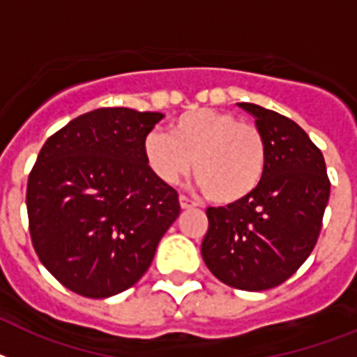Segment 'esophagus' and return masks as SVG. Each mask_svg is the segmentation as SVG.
<instances>
[{"instance_id": "1", "label": "esophagus", "mask_w": 357, "mask_h": 357, "mask_svg": "<svg viewBox=\"0 0 357 357\" xmlns=\"http://www.w3.org/2000/svg\"><path fill=\"white\" fill-rule=\"evenodd\" d=\"M179 205H181V208H194V207H196V204H194L192 199L187 198V196H183V194L179 196Z\"/></svg>"}]
</instances>
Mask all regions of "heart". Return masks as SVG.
<instances>
[{"label":"heart","mask_w":357,"mask_h":357,"mask_svg":"<svg viewBox=\"0 0 357 357\" xmlns=\"http://www.w3.org/2000/svg\"><path fill=\"white\" fill-rule=\"evenodd\" d=\"M143 153L150 170L169 185L179 183L194 161L199 187L220 205L248 198L266 169V141L259 126L213 108L181 113L169 133L150 132Z\"/></svg>","instance_id":"b5f03b06"}]
</instances>
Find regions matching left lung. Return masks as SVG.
Returning <instances> with one entry per match:
<instances>
[{
	"label": "left lung",
	"instance_id": "1",
	"mask_svg": "<svg viewBox=\"0 0 357 357\" xmlns=\"http://www.w3.org/2000/svg\"><path fill=\"white\" fill-rule=\"evenodd\" d=\"M266 141L262 181L248 198L208 207L202 257L231 288L262 291L288 280L317 244L330 198L321 150L291 119L249 102Z\"/></svg>",
	"mask_w": 357,
	"mask_h": 357
}]
</instances>
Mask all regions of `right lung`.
<instances>
[{"mask_svg": "<svg viewBox=\"0 0 357 357\" xmlns=\"http://www.w3.org/2000/svg\"><path fill=\"white\" fill-rule=\"evenodd\" d=\"M163 113L98 108L45 141L27 181L40 262L66 288L106 299L150 268L179 216L178 192L150 170L144 137Z\"/></svg>", "mask_w": 357, "mask_h": 357, "instance_id": "right-lung-1", "label": "right lung"}]
</instances>
